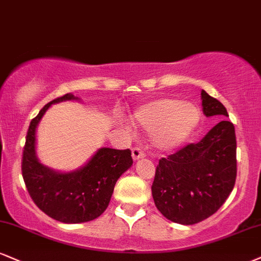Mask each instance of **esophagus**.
<instances>
[{
	"label": "esophagus",
	"instance_id": "34e87169",
	"mask_svg": "<svg viewBox=\"0 0 261 261\" xmlns=\"http://www.w3.org/2000/svg\"><path fill=\"white\" fill-rule=\"evenodd\" d=\"M132 157H133L134 161H138L139 159L145 157V153H144V151L140 147H133V150H132Z\"/></svg>",
	"mask_w": 261,
	"mask_h": 261
}]
</instances>
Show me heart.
Listing matches in <instances>:
<instances>
[{
  "label": "heart",
  "mask_w": 261,
  "mask_h": 261,
  "mask_svg": "<svg viewBox=\"0 0 261 261\" xmlns=\"http://www.w3.org/2000/svg\"><path fill=\"white\" fill-rule=\"evenodd\" d=\"M199 110L192 102L176 98H159L138 108L134 124L152 132V140L160 149H172L190 137L199 123Z\"/></svg>",
  "instance_id": "heart-1"
}]
</instances>
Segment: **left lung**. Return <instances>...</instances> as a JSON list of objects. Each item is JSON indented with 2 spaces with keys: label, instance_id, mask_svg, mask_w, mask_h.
Wrapping results in <instances>:
<instances>
[{
  "label": "left lung",
  "instance_id": "8db88e82",
  "mask_svg": "<svg viewBox=\"0 0 261 261\" xmlns=\"http://www.w3.org/2000/svg\"><path fill=\"white\" fill-rule=\"evenodd\" d=\"M203 114L229 116L225 106L202 91ZM236 134L230 121L215 124L198 143L160 160L151 191L167 219L197 224L219 209L232 191L237 175Z\"/></svg>",
  "mask_w": 261,
  "mask_h": 261
}]
</instances>
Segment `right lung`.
<instances>
[{
  "instance_id": "1",
  "label": "right lung",
  "mask_w": 261,
  "mask_h": 261,
  "mask_svg": "<svg viewBox=\"0 0 261 261\" xmlns=\"http://www.w3.org/2000/svg\"><path fill=\"white\" fill-rule=\"evenodd\" d=\"M72 94L59 96L44 105L29 125L21 160V173L35 204L48 217L65 224L96 219L108 208L116 181L133 165L132 152L101 147L82 168L59 173L41 165L36 157V127L54 102L75 100Z\"/></svg>"
}]
</instances>
